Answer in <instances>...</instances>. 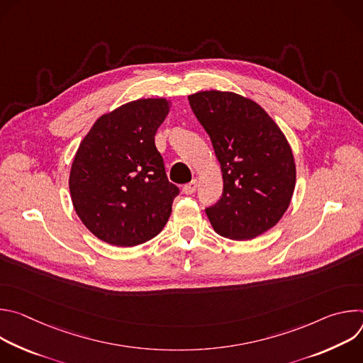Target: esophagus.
<instances>
[{"mask_svg": "<svg viewBox=\"0 0 363 363\" xmlns=\"http://www.w3.org/2000/svg\"><path fill=\"white\" fill-rule=\"evenodd\" d=\"M196 186H198V182H196V179H194V181H191L189 184L184 185L182 192H184L185 195H191V194H194V192L196 191Z\"/></svg>", "mask_w": 363, "mask_h": 363, "instance_id": "34e87169", "label": "esophagus"}]
</instances>
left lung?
<instances>
[{
	"instance_id": "8db88e82",
	"label": "left lung",
	"mask_w": 363,
	"mask_h": 363,
	"mask_svg": "<svg viewBox=\"0 0 363 363\" xmlns=\"http://www.w3.org/2000/svg\"><path fill=\"white\" fill-rule=\"evenodd\" d=\"M188 100L223 172V196L205 210L213 228L238 241L269 231L287 211L296 185L284 133L257 101L234 91L203 90Z\"/></svg>"
}]
</instances>
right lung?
<instances>
[{"label":"right lung","mask_w":363,"mask_h":363,"mask_svg":"<svg viewBox=\"0 0 363 363\" xmlns=\"http://www.w3.org/2000/svg\"><path fill=\"white\" fill-rule=\"evenodd\" d=\"M171 109L165 97L138 99L101 115L70 169L74 211L99 240L133 247L158 235L179 189L168 181L155 133Z\"/></svg>","instance_id":"obj_1"}]
</instances>
